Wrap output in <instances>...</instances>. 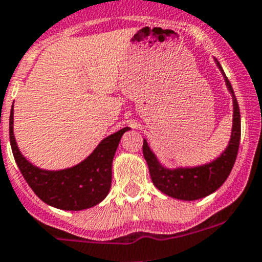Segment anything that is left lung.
<instances>
[{
	"label": "left lung",
	"instance_id": "8db88e82",
	"mask_svg": "<svg viewBox=\"0 0 262 262\" xmlns=\"http://www.w3.org/2000/svg\"><path fill=\"white\" fill-rule=\"evenodd\" d=\"M215 60L224 74V71L217 59H215ZM224 77H225L226 86L233 95V131H231L229 146L216 161L201 167H194V168L167 170L159 164L153 151L149 149L148 144L144 140L143 153L144 158L148 163L151 181L162 193L167 194L168 196L183 199V201H195V199L203 198V196L217 190L225 183L234 163H235L239 141H241V112H239L238 101L234 95L233 87H231L228 77L225 74H224Z\"/></svg>",
	"mask_w": 262,
	"mask_h": 262
}]
</instances>
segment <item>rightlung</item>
Returning <instances> with one entry per match:
<instances>
[{"instance_id":"add662e5","label":"right lung","mask_w":262,"mask_h":262,"mask_svg":"<svg viewBox=\"0 0 262 262\" xmlns=\"http://www.w3.org/2000/svg\"><path fill=\"white\" fill-rule=\"evenodd\" d=\"M12 116L11 109L9 128L12 154L21 175L39 199L60 210L79 211L94 207L108 195L114 153L128 127L104 139L91 156L77 166L61 171H46L29 163L19 151L12 133Z\"/></svg>"}]
</instances>
